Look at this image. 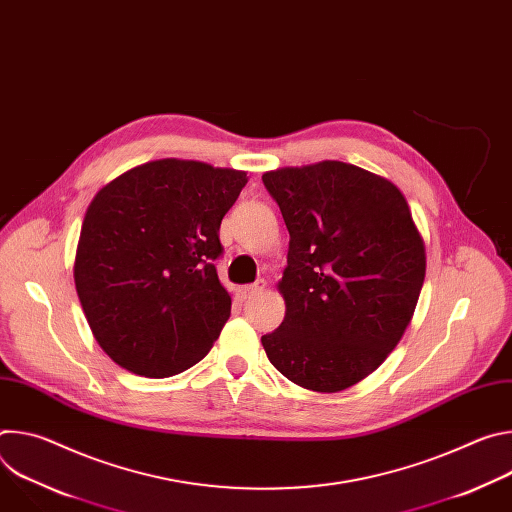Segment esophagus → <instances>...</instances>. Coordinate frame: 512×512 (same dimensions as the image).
Masks as SVG:
<instances>
[{"label": "esophagus", "mask_w": 512, "mask_h": 512, "mask_svg": "<svg viewBox=\"0 0 512 512\" xmlns=\"http://www.w3.org/2000/svg\"><path fill=\"white\" fill-rule=\"evenodd\" d=\"M263 287H265V281H263V279H261V281H255V283H249V285H243V287H239V296H241L243 300H247V298L259 294V291H261Z\"/></svg>", "instance_id": "obj_1"}]
</instances>
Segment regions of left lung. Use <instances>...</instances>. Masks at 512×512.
Here are the masks:
<instances>
[{"label":"left lung","mask_w":512,"mask_h":512,"mask_svg":"<svg viewBox=\"0 0 512 512\" xmlns=\"http://www.w3.org/2000/svg\"><path fill=\"white\" fill-rule=\"evenodd\" d=\"M289 231L277 283L285 318L261 336L273 367L304 389L344 391L379 369L409 326L425 245L401 190L326 160L263 174Z\"/></svg>","instance_id":"1"}]
</instances>
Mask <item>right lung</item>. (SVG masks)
I'll use <instances>...</instances> for the list:
<instances>
[{"mask_svg":"<svg viewBox=\"0 0 512 512\" xmlns=\"http://www.w3.org/2000/svg\"><path fill=\"white\" fill-rule=\"evenodd\" d=\"M247 172L194 160H156L103 186L87 208L77 294L99 346L150 379L202 360L231 316L214 261L223 216Z\"/></svg>","mask_w":512,"mask_h":512,"instance_id":"right-lung-1","label":"right lung"}]
</instances>
